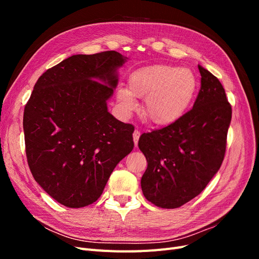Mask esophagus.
I'll use <instances>...</instances> for the list:
<instances>
[{"mask_svg":"<svg viewBox=\"0 0 259 259\" xmlns=\"http://www.w3.org/2000/svg\"><path fill=\"white\" fill-rule=\"evenodd\" d=\"M139 136H140V132L138 130H135L134 133H133V137H134V143H135L136 147H137V144H138Z\"/></svg>","mask_w":259,"mask_h":259,"instance_id":"esophagus-1","label":"esophagus"}]
</instances>
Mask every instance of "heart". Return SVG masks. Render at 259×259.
<instances>
[{
    "label": "heart",
    "mask_w": 259,
    "mask_h": 259,
    "mask_svg": "<svg viewBox=\"0 0 259 259\" xmlns=\"http://www.w3.org/2000/svg\"><path fill=\"white\" fill-rule=\"evenodd\" d=\"M197 76L192 70L170 65H154L136 70L128 88L116 91V99L125 113L137 108L136 98H146L143 113L156 125H167L182 117L195 97Z\"/></svg>",
    "instance_id": "obj_1"
}]
</instances>
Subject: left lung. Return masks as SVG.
<instances>
[{
  "instance_id": "1",
  "label": "left lung",
  "mask_w": 259,
  "mask_h": 259,
  "mask_svg": "<svg viewBox=\"0 0 259 259\" xmlns=\"http://www.w3.org/2000/svg\"><path fill=\"white\" fill-rule=\"evenodd\" d=\"M193 108L161 130L145 133L138 147L148 166L142 177L145 198L162 208H177L200 194L225 156L231 106L222 83L202 66Z\"/></svg>"
}]
</instances>
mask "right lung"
Listing matches in <instances>:
<instances>
[{
    "instance_id": "add662e5",
    "label": "right lung",
    "mask_w": 259,
    "mask_h": 259,
    "mask_svg": "<svg viewBox=\"0 0 259 259\" xmlns=\"http://www.w3.org/2000/svg\"><path fill=\"white\" fill-rule=\"evenodd\" d=\"M128 58L108 51L73 55L36 81L23 112L31 173L60 204L88 206L103 193L115 166L134 148L132 124L108 111Z\"/></svg>"
}]
</instances>
